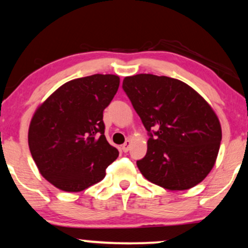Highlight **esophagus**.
<instances>
[{
  "instance_id": "esophagus-1",
  "label": "esophagus",
  "mask_w": 248,
  "mask_h": 248,
  "mask_svg": "<svg viewBox=\"0 0 248 248\" xmlns=\"http://www.w3.org/2000/svg\"><path fill=\"white\" fill-rule=\"evenodd\" d=\"M130 144H132V142H130L129 140L124 142V144H122V147H121L122 151H124V153H128V150H129V148H130Z\"/></svg>"
}]
</instances>
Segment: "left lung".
Instances as JSON below:
<instances>
[{
	"label": "left lung",
	"mask_w": 248,
	"mask_h": 248,
	"mask_svg": "<svg viewBox=\"0 0 248 248\" xmlns=\"http://www.w3.org/2000/svg\"><path fill=\"white\" fill-rule=\"evenodd\" d=\"M122 88L148 130V150L137 168L153 184L185 190L214 168L222 128L213 107L181 80L151 74L124 77Z\"/></svg>",
	"instance_id": "left-lung-1"
}]
</instances>
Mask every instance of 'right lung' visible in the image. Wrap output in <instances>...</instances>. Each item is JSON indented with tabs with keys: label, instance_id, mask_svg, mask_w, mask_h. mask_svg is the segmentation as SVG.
Instances as JSON below:
<instances>
[{
	"label": "right lung",
	"instance_id": "1",
	"mask_svg": "<svg viewBox=\"0 0 248 248\" xmlns=\"http://www.w3.org/2000/svg\"><path fill=\"white\" fill-rule=\"evenodd\" d=\"M120 84L116 75L64 83L35 109L29 148L40 174L56 188L80 192L99 183L119 156L107 142L103 112Z\"/></svg>",
	"mask_w": 248,
	"mask_h": 248
}]
</instances>
